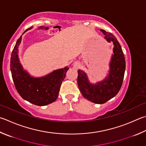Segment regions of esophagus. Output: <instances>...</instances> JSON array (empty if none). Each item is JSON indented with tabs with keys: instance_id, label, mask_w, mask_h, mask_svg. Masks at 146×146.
Returning <instances> with one entry per match:
<instances>
[{
	"instance_id": "1",
	"label": "esophagus",
	"mask_w": 146,
	"mask_h": 146,
	"mask_svg": "<svg viewBox=\"0 0 146 146\" xmlns=\"http://www.w3.org/2000/svg\"><path fill=\"white\" fill-rule=\"evenodd\" d=\"M80 64H79V63H75V64H73V68L76 69V70H77L78 68H80Z\"/></svg>"
}]
</instances>
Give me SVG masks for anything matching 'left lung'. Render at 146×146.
Returning <instances> with one entry per match:
<instances>
[{
  "label": "left lung",
  "mask_w": 146,
  "mask_h": 146,
  "mask_svg": "<svg viewBox=\"0 0 146 146\" xmlns=\"http://www.w3.org/2000/svg\"><path fill=\"white\" fill-rule=\"evenodd\" d=\"M108 43L113 44V54L109 63V71L102 81L92 84L89 80L86 73L78 71V86L82 94L87 100L97 104H103L116 96L123 84L125 72V58L120 44L111 33L100 29Z\"/></svg>",
  "instance_id": "obj_1"
}]
</instances>
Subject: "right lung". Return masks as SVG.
Wrapping results in <instances>:
<instances>
[{
	"mask_svg": "<svg viewBox=\"0 0 146 146\" xmlns=\"http://www.w3.org/2000/svg\"><path fill=\"white\" fill-rule=\"evenodd\" d=\"M26 31L27 30L23 33ZM21 41L22 36L13 50L10 61L12 78L18 94L23 99L38 106H44L54 102L58 98L68 67L58 69L41 77H34L23 69L20 62L18 47Z\"/></svg>",
	"mask_w": 146,
	"mask_h": 146,
	"instance_id": "add662e5",
	"label": "right lung"
}]
</instances>
